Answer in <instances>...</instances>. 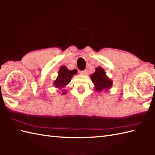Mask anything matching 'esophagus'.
I'll return each mask as SVG.
<instances>
[{
    "instance_id": "obj_1",
    "label": "esophagus",
    "mask_w": 155,
    "mask_h": 155,
    "mask_svg": "<svg viewBox=\"0 0 155 155\" xmlns=\"http://www.w3.org/2000/svg\"><path fill=\"white\" fill-rule=\"evenodd\" d=\"M80 74H82V75H86V74H87V71H80Z\"/></svg>"
}]
</instances>
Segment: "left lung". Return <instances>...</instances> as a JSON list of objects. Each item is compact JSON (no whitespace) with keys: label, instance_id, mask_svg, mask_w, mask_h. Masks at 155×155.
<instances>
[{"label":"left lung","instance_id":"1","mask_svg":"<svg viewBox=\"0 0 155 155\" xmlns=\"http://www.w3.org/2000/svg\"><path fill=\"white\" fill-rule=\"evenodd\" d=\"M91 78L94 85V89L97 92H106L113 86V81L107 77L104 70L101 67L96 68L95 72L91 75Z\"/></svg>","mask_w":155,"mask_h":155}]
</instances>
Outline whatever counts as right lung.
Masks as SVG:
<instances>
[{"label": "right lung", "mask_w": 155, "mask_h": 155, "mask_svg": "<svg viewBox=\"0 0 155 155\" xmlns=\"http://www.w3.org/2000/svg\"><path fill=\"white\" fill-rule=\"evenodd\" d=\"M77 73V71L76 69L70 71L66 66H61L58 72V77L53 83L54 87L57 88V92L58 90H60L62 91L61 94L62 95L67 94V91H66L64 88L68 84L70 83L73 75Z\"/></svg>", "instance_id": "right-lung-1"}]
</instances>
